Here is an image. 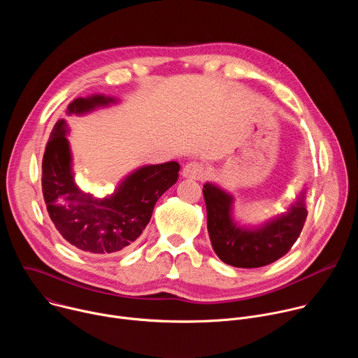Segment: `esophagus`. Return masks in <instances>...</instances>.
<instances>
[{"mask_svg":"<svg viewBox=\"0 0 358 358\" xmlns=\"http://www.w3.org/2000/svg\"><path fill=\"white\" fill-rule=\"evenodd\" d=\"M181 174L187 180H202V177H203V166L196 163V162H191V163L184 166Z\"/></svg>","mask_w":358,"mask_h":358,"instance_id":"1","label":"esophagus"}]
</instances>
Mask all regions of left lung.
<instances>
[{
    "instance_id": "1",
    "label": "left lung",
    "mask_w": 358,
    "mask_h": 358,
    "mask_svg": "<svg viewBox=\"0 0 358 358\" xmlns=\"http://www.w3.org/2000/svg\"><path fill=\"white\" fill-rule=\"evenodd\" d=\"M202 194L213 249L222 262L235 268H261L282 258L299 238L308 217L306 188L285 213L255 227L235 221L231 192L206 182Z\"/></svg>"
}]
</instances>
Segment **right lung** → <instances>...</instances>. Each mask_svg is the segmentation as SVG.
I'll return each mask as SVG.
<instances>
[{"mask_svg":"<svg viewBox=\"0 0 358 358\" xmlns=\"http://www.w3.org/2000/svg\"><path fill=\"white\" fill-rule=\"evenodd\" d=\"M117 101L105 94L78 97L66 113L83 116ZM68 134L66 122L58 120L43 152L42 192L50 220L64 239L82 252L116 255L130 249L150 222L159 198L177 182L180 164L141 166L112 194L97 198L82 191L75 181Z\"/></svg>","mask_w":358,"mask_h":358,"instance_id":"add662e5","label":"right lung"}]
</instances>
